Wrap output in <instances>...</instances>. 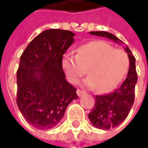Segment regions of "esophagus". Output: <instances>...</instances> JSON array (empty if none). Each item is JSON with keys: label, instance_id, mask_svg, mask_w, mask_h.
Listing matches in <instances>:
<instances>
[{"label": "esophagus", "instance_id": "1", "mask_svg": "<svg viewBox=\"0 0 148 148\" xmlns=\"http://www.w3.org/2000/svg\"><path fill=\"white\" fill-rule=\"evenodd\" d=\"M86 93L85 91H83V90H79V89H77V95L80 97V96H82V95H84Z\"/></svg>", "mask_w": 148, "mask_h": 148}]
</instances>
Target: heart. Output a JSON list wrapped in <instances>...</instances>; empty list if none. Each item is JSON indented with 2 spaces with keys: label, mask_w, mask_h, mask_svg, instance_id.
I'll return each instance as SVG.
<instances>
[{
  "label": "heart",
  "mask_w": 148,
  "mask_h": 148,
  "mask_svg": "<svg viewBox=\"0 0 148 148\" xmlns=\"http://www.w3.org/2000/svg\"><path fill=\"white\" fill-rule=\"evenodd\" d=\"M66 76L71 82L86 73L90 76L82 85L105 93L114 88L124 77L129 66L127 53L110 43L97 40L80 47L77 54L66 53L62 61Z\"/></svg>",
  "instance_id": "1"
}]
</instances>
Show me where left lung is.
Wrapping results in <instances>:
<instances>
[{
	"instance_id": "left-lung-1",
	"label": "left lung",
	"mask_w": 148,
	"mask_h": 148,
	"mask_svg": "<svg viewBox=\"0 0 148 148\" xmlns=\"http://www.w3.org/2000/svg\"><path fill=\"white\" fill-rule=\"evenodd\" d=\"M90 34L101 36L123 43L116 36L105 31L90 32ZM129 59V69L127 78L122 85L110 94L95 96V105L88 114L89 119L93 126L99 129L108 130L119 126L127 118L134 102L135 86L138 82V75L135 66V58L130 49H124Z\"/></svg>"
}]
</instances>
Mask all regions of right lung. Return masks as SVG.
<instances>
[{"label": "right lung", "mask_w": 148, "mask_h": 148, "mask_svg": "<svg viewBox=\"0 0 148 148\" xmlns=\"http://www.w3.org/2000/svg\"><path fill=\"white\" fill-rule=\"evenodd\" d=\"M75 34L47 29L28 44L17 70L18 108L27 122L38 129L56 127L66 109L77 99V89L66 80L62 61L74 42Z\"/></svg>", "instance_id": "right-lung-1"}]
</instances>
